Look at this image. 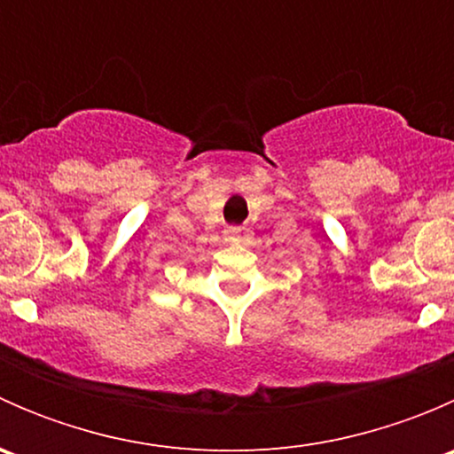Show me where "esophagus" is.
I'll return each instance as SVG.
<instances>
[{"instance_id": "34e87169", "label": "esophagus", "mask_w": 454, "mask_h": 454, "mask_svg": "<svg viewBox=\"0 0 454 454\" xmlns=\"http://www.w3.org/2000/svg\"><path fill=\"white\" fill-rule=\"evenodd\" d=\"M226 235L231 237V239H237V237L241 235V228H239V226H231V228H228V231H226Z\"/></svg>"}]
</instances>
